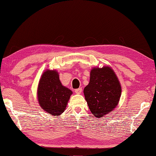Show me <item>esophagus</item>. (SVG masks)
<instances>
[{"mask_svg":"<svg viewBox=\"0 0 156 156\" xmlns=\"http://www.w3.org/2000/svg\"><path fill=\"white\" fill-rule=\"evenodd\" d=\"M75 92L76 94H80V93H81V92H82V88H79L77 89H75Z\"/></svg>","mask_w":156,"mask_h":156,"instance_id":"esophagus-1","label":"esophagus"}]
</instances>
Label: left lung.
I'll return each mask as SVG.
<instances>
[{
    "mask_svg": "<svg viewBox=\"0 0 156 156\" xmlns=\"http://www.w3.org/2000/svg\"><path fill=\"white\" fill-rule=\"evenodd\" d=\"M121 92L118 79L108 66L93 68L90 72V82L83 90L90 111L99 118L117 106Z\"/></svg>",
    "mask_w": 156,
    "mask_h": 156,
    "instance_id": "left-lung-1",
    "label": "left lung"
}]
</instances>
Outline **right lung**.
Instances as JSON below:
<instances>
[{
    "label": "right lung",
    "instance_id": "add662e5",
    "mask_svg": "<svg viewBox=\"0 0 156 156\" xmlns=\"http://www.w3.org/2000/svg\"><path fill=\"white\" fill-rule=\"evenodd\" d=\"M37 94L41 107L52 115H58L64 111L73 92L61 84L57 71L48 70L39 81Z\"/></svg>",
    "mask_w": 156,
    "mask_h": 156
}]
</instances>
